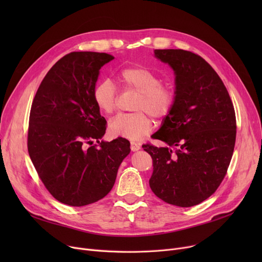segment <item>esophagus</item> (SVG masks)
Segmentation results:
<instances>
[{
  "instance_id": "1",
  "label": "esophagus",
  "mask_w": 262,
  "mask_h": 262,
  "mask_svg": "<svg viewBox=\"0 0 262 262\" xmlns=\"http://www.w3.org/2000/svg\"><path fill=\"white\" fill-rule=\"evenodd\" d=\"M140 148H141V146H140L139 143H137V142H135V141H132V142H130V149L133 150V152H135V150H138V149H140Z\"/></svg>"
}]
</instances>
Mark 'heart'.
<instances>
[{
	"instance_id": "1",
	"label": "heart",
	"mask_w": 262,
	"mask_h": 262,
	"mask_svg": "<svg viewBox=\"0 0 262 262\" xmlns=\"http://www.w3.org/2000/svg\"><path fill=\"white\" fill-rule=\"evenodd\" d=\"M118 81L124 90L138 92L133 109L137 113L115 117L109 122V133L116 137L139 140L154 128L150 117H168L176 104L175 91L162 84L161 78L149 69L140 66L126 67L118 73ZM92 98L105 115L113 114L118 105V90L109 79L96 82Z\"/></svg>"
}]
</instances>
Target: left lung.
<instances>
[{"label": "left lung", "instance_id": "1", "mask_svg": "<svg viewBox=\"0 0 262 262\" xmlns=\"http://www.w3.org/2000/svg\"><path fill=\"white\" fill-rule=\"evenodd\" d=\"M155 56L175 72L176 104L152 136L169 147L142 145L153 159L149 187L163 202L191 207L212 195L227 173L235 108L224 82L200 55L168 49L155 50Z\"/></svg>", "mask_w": 262, "mask_h": 262}]
</instances>
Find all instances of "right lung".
Instances as JSON below:
<instances>
[{"instance_id": "add662e5", "label": "right lung", "mask_w": 262, "mask_h": 262, "mask_svg": "<svg viewBox=\"0 0 262 262\" xmlns=\"http://www.w3.org/2000/svg\"><path fill=\"white\" fill-rule=\"evenodd\" d=\"M115 57L72 52L55 63L32 103L27 149L47 190L62 204L80 207L105 198L129 152L122 137L105 142L107 122L92 91L100 69ZM95 140L98 145H92Z\"/></svg>"}]
</instances>
